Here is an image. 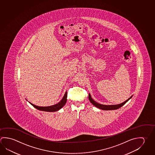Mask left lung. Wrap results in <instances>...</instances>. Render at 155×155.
I'll use <instances>...</instances> for the list:
<instances>
[{
  "instance_id": "1",
  "label": "left lung",
  "mask_w": 155,
  "mask_h": 155,
  "mask_svg": "<svg viewBox=\"0 0 155 155\" xmlns=\"http://www.w3.org/2000/svg\"><path fill=\"white\" fill-rule=\"evenodd\" d=\"M132 97L130 96V97L129 98L128 100L125 101V102H122V103H120L119 104H116V105H104V104H101L100 103H97L96 102H95V101L94 100L91 98V96L90 94H89V99L90 102L92 103L94 106L98 108L102 109V110H115L117 109L120 108H121L122 106H124L125 103L127 102L129 100L130 98H131Z\"/></svg>"
}]
</instances>
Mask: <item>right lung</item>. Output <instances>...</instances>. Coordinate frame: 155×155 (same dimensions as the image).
<instances>
[{
	"label": "right lung",
	"instance_id": "1",
	"mask_svg": "<svg viewBox=\"0 0 155 155\" xmlns=\"http://www.w3.org/2000/svg\"><path fill=\"white\" fill-rule=\"evenodd\" d=\"M67 94H68V92H67V91H66L65 94V95L62 98V100L60 101L59 103H57L56 104L53 105V106H48V107H40V106H35V105L33 104V103H30V102H29L34 107H35L36 109H38L39 110L53 112V111L59 110L61 108H63L65 104L66 103V101H67Z\"/></svg>",
	"mask_w": 155,
	"mask_h": 155
}]
</instances>
